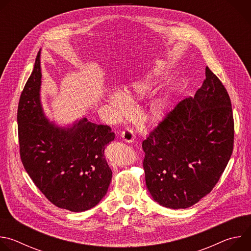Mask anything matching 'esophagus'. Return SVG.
I'll return each instance as SVG.
<instances>
[{
    "label": "esophagus",
    "mask_w": 251,
    "mask_h": 251,
    "mask_svg": "<svg viewBox=\"0 0 251 251\" xmlns=\"http://www.w3.org/2000/svg\"><path fill=\"white\" fill-rule=\"evenodd\" d=\"M121 138L124 142L126 143H132L135 139V135L133 133V130L129 127H127L122 133H121Z\"/></svg>",
    "instance_id": "34e87169"
}]
</instances>
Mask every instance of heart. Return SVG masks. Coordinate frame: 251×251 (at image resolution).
<instances>
[{
  "label": "heart",
  "mask_w": 251,
  "mask_h": 251,
  "mask_svg": "<svg viewBox=\"0 0 251 251\" xmlns=\"http://www.w3.org/2000/svg\"><path fill=\"white\" fill-rule=\"evenodd\" d=\"M156 76L150 73L141 78H138L129 83L125 91L122 93L118 90H112L108 94V102L113 107L116 115L121 118L131 113L132 107L130 102L143 99L151 92L156 85ZM171 104V94L163 92L154 98L148 108V116L154 122L161 121L168 113Z\"/></svg>",
  "instance_id": "obj_1"
}]
</instances>
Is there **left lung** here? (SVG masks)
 <instances>
[{"label":"left lung","mask_w":251,"mask_h":251,"mask_svg":"<svg viewBox=\"0 0 251 251\" xmlns=\"http://www.w3.org/2000/svg\"><path fill=\"white\" fill-rule=\"evenodd\" d=\"M229 95L206 66L194 98H186L143 141L148 191L159 204L177 209L197 203L223 175L233 149Z\"/></svg>","instance_id":"obj_1"}]
</instances>
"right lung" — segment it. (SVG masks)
<instances>
[{"label":"right lung","instance_id":"right-lung-1","mask_svg":"<svg viewBox=\"0 0 251 251\" xmlns=\"http://www.w3.org/2000/svg\"><path fill=\"white\" fill-rule=\"evenodd\" d=\"M41 52L18 107L20 154L40 191L54 205L80 212L104 198L112 171L104 156L115 134L107 125L83 117L59 126L46 116L41 100Z\"/></svg>","mask_w":251,"mask_h":251}]
</instances>
